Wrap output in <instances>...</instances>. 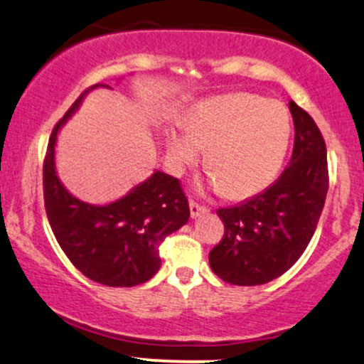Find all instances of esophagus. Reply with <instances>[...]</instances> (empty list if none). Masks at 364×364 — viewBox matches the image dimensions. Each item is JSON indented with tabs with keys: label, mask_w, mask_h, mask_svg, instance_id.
<instances>
[{
	"label": "esophagus",
	"mask_w": 364,
	"mask_h": 364,
	"mask_svg": "<svg viewBox=\"0 0 364 364\" xmlns=\"http://www.w3.org/2000/svg\"><path fill=\"white\" fill-rule=\"evenodd\" d=\"M208 210L207 207H201V205L195 203V201H190V215L191 218H198L200 215H203V213H207Z\"/></svg>",
	"instance_id": "1"
}]
</instances>
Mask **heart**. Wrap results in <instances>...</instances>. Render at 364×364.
<instances>
[{
  "mask_svg": "<svg viewBox=\"0 0 364 364\" xmlns=\"http://www.w3.org/2000/svg\"><path fill=\"white\" fill-rule=\"evenodd\" d=\"M185 134L168 129L166 151L176 169L207 149L210 186L240 200L259 193L277 176L291 137L283 103L251 93L218 95L196 103L183 120Z\"/></svg>",
  "mask_w": 364,
  "mask_h": 364,
  "instance_id": "obj_1",
  "label": "heart"
}]
</instances>
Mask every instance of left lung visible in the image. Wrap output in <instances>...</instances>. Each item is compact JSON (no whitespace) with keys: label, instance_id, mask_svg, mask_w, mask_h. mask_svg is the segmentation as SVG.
I'll use <instances>...</instances> for the list:
<instances>
[{"label":"left lung","instance_id":"left-lung-1","mask_svg":"<svg viewBox=\"0 0 364 364\" xmlns=\"http://www.w3.org/2000/svg\"><path fill=\"white\" fill-rule=\"evenodd\" d=\"M290 112L295 125L290 166L262 193L217 210L225 234L208 261L225 283L256 287L282 277L299 261L318 224L329 188L326 142L295 102Z\"/></svg>","mask_w":364,"mask_h":364}]
</instances>
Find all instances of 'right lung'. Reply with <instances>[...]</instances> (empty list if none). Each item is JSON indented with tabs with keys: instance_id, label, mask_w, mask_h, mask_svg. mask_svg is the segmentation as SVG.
Returning <instances> with one entry per match:
<instances>
[{
	"instance_id": "add662e5",
	"label": "right lung",
	"mask_w": 364,
	"mask_h": 364,
	"mask_svg": "<svg viewBox=\"0 0 364 364\" xmlns=\"http://www.w3.org/2000/svg\"><path fill=\"white\" fill-rule=\"evenodd\" d=\"M86 90L52 130L43 163V198L52 232L69 261L105 287H135L161 268L159 246L190 218V207L176 178L154 169L129 193L103 205L87 203L63 185L55 169L57 135L80 110Z\"/></svg>"
}]
</instances>
